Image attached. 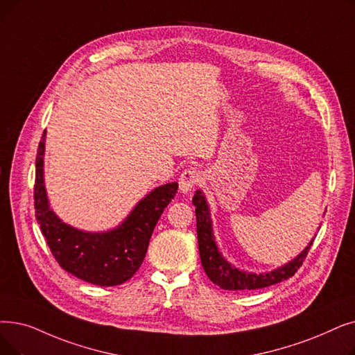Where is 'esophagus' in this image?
I'll use <instances>...</instances> for the list:
<instances>
[{
	"instance_id": "34e87169",
	"label": "esophagus",
	"mask_w": 355,
	"mask_h": 355,
	"mask_svg": "<svg viewBox=\"0 0 355 355\" xmlns=\"http://www.w3.org/2000/svg\"><path fill=\"white\" fill-rule=\"evenodd\" d=\"M202 181V173L198 171L197 168L194 166H190V168H186L184 171L181 173L180 178H178V184H180V190L182 193H189L191 191V189L194 186H197V184Z\"/></svg>"
}]
</instances>
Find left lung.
I'll return each instance as SVG.
<instances>
[{
  "mask_svg": "<svg viewBox=\"0 0 355 355\" xmlns=\"http://www.w3.org/2000/svg\"><path fill=\"white\" fill-rule=\"evenodd\" d=\"M193 205L196 206V218H197V241L202 266L209 279L220 288L225 290H255L272 286L275 283L284 282L296 274L302 267L303 261L307 257L313 241L306 246V250L282 268H277L267 274H246L238 268L230 267L227 261L219 254L216 246L214 236L211 234V220L209 207L202 191H197L193 197Z\"/></svg>",
  "mask_w": 355,
  "mask_h": 355,
  "instance_id": "obj_1",
  "label": "left lung"
}]
</instances>
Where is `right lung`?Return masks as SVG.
Here are the masks:
<instances>
[{"label":"right lung","mask_w":355,"mask_h":355,"mask_svg":"<svg viewBox=\"0 0 355 355\" xmlns=\"http://www.w3.org/2000/svg\"><path fill=\"white\" fill-rule=\"evenodd\" d=\"M44 133L36 155L35 209L42 234L56 263L78 279L110 287L128 282L142 266L153 229L178 190L168 182L148 194L117 229L107 234L81 232L51 210L43 186Z\"/></svg>","instance_id":"obj_1"}]
</instances>
